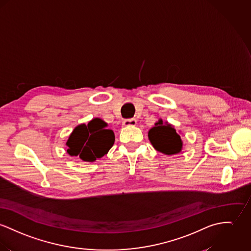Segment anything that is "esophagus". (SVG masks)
I'll list each match as a JSON object with an SVG mask.
<instances>
[{"label":"esophagus","instance_id":"esophagus-1","mask_svg":"<svg viewBox=\"0 0 251 251\" xmlns=\"http://www.w3.org/2000/svg\"><path fill=\"white\" fill-rule=\"evenodd\" d=\"M122 125L124 127H130V126H135L136 125V120L135 118H129V119H125L122 122Z\"/></svg>","mask_w":251,"mask_h":251}]
</instances>
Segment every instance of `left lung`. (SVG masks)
<instances>
[{
	"instance_id": "8db88e82",
	"label": "left lung",
	"mask_w": 251,
	"mask_h": 251,
	"mask_svg": "<svg viewBox=\"0 0 251 251\" xmlns=\"http://www.w3.org/2000/svg\"><path fill=\"white\" fill-rule=\"evenodd\" d=\"M148 137L154 149L165 154H178L182 149V141L176 129L159 119L148 132Z\"/></svg>"
}]
</instances>
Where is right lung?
I'll use <instances>...</instances> for the list:
<instances>
[{"instance_id": "obj_1", "label": "right lung", "mask_w": 251, "mask_h": 251, "mask_svg": "<svg viewBox=\"0 0 251 251\" xmlns=\"http://www.w3.org/2000/svg\"><path fill=\"white\" fill-rule=\"evenodd\" d=\"M106 127L107 123L98 117L92 119L88 125H78L66 143L68 154L88 162L107 154L115 143V134Z\"/></svg>"}]
</instances>
